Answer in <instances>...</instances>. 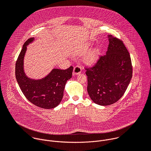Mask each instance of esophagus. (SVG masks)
<instances>
[{
    "label": "esophagus",
    "mask_w": 151,
    "mask_h": 151,
    "mask_svg": "<svg viewBox=\"0 0 151 151\" xmlns=\"http://www.w3.org/2000/svg\"><path fill=\"white\" fill-rule=\"evenodd\" d=\"M81 71H82V69H81V66L77 65V66H76L74 68L73 73L74 75H78V74H79V73L81 72Z\"/></svg>",
    "instance_id": "1"
}]
</instances>
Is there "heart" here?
<instances>
[{"instance_id":"1","label":"heart","mask_w":151,"mask_h":151,"mask_svg":"<svg viewBox=\"0 0 151 151\" xmlns=\"http://www.w3.org/2000/svg\"><path fill=\"white\" fill-rule=\"evenodd\" d=\"M90 48V45L86 47L82 52H85L87 51ZM99 55V51L97 49H93L87 53L85 57V60L87 63H93L97 58Z\"/></svg>"}]
</instances>
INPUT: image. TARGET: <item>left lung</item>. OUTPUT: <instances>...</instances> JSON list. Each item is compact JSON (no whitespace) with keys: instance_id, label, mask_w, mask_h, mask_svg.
Returning a JSON list of instances; mask_svg holds the SVG:
<instances>
[{"instance_id":"left-lung-1","label":"left lung","mask_w":151,"mask_h":151,"mask_svg":"<svg viewBox=\"0 0 151 151\" xmlns=\"http://www.w3.org/2000/svg\"><path fill=\"white\" fill-rule=\"evenodd\" d=\"M106 54L100 57L96 65L86 69L87 91L91 99L101 106L118 101L125 93L132 78L130 55L122 41L107 36Z\"/></svg>"}]
</instances>
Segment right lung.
<instances>
[{
    "instance_id": "1",
    "label": "right lung",
    "mask_w": 151,
    "mask_h": 151,
    "mask_svg": "<svg viewBox=\"0 0 151 151\" xmlns=\"http://www.w3.org/2000/svg\"><path fill=\"white\" fill-rule=\"evenodd\" d=\"M35 40L29 39L23 45L15 64V76L21 90L32 103L44 109H52L61 102L68 80L72 78L73 68L66 70L53 69L41 79L28 77L24 68V58L27 47Z\"/></svg>"
}]
</instances>
